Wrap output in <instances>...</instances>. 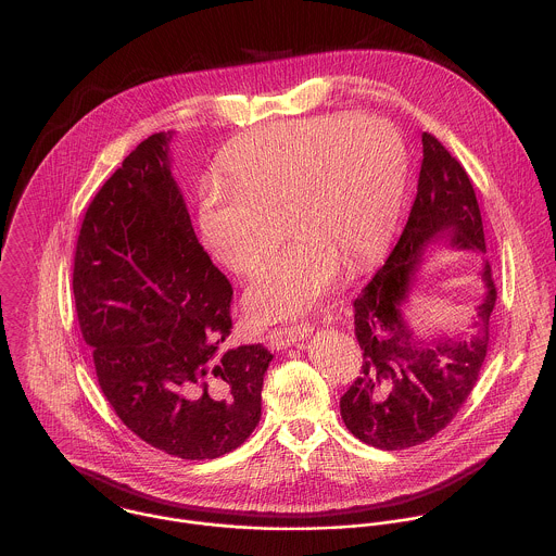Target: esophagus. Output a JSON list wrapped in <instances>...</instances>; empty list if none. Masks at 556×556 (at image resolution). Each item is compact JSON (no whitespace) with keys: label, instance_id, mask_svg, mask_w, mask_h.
Here are the masks:
<instances>
[{"label":"esophagus","instance_id":"obj_1","mask_svg":"<svg viewBox=\"0 0 556 556\" xmlns=\"http://www.w3.org/2000/svg\"><path fill=\"white\" fill-rule=\"evenodd\" d=\"M308 333H311V325L295 323V325H289V327H276V329L267 331L265 338H267L271 349H285V346H291L293 342H300Z\"/></svg>","mask_w":556,"mask_h":556}]
</instances>
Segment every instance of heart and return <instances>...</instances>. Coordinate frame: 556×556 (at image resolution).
<instances>
[{
	"label": "heart",
	"mask_w": 556,
	"mask_h": 556,
	"mask_svg": "<svg viewBox=\"0 0 556 556\" xmlns=\"http://www.w3.org/2000/svg\"><path fill=\"white\" fill-rule=\"evenodd\" d=\"M227 184L207 179L197 220L205 250L245 274L274 245L280 214L293 238L252 276L245 308L254 320L308 311L342 263H370L396 229L408 150L396 126L364 113H329L267 124L231 148Z\"/></svg>",
	"instance_id": "1"
}]
</instances>
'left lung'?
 <instances>
[{
	"instance_id": "obj_1",
	"label": "left lung",
	"mask_w": 556,
	"mask_h": 556,
	"mask_svg": "<svg viewBox=\"0 0 556 556\" xmlns=\"http://www.w3.org/2000/svg\"><path fill=\"white\" fill-rule=\"evenodd\" d=\"M421 143L417 194L404 231L386 265L353 302L364 359L359 377L340 397V415L351 434L388 452L430 441L463 408L485 359L496 304V285L485 261V295L477 304L469 338L421 342L400 313L426 241L452 231V245L485 252L476 190L465 166L434 135L424 132Z\"/></svg>"
}]
</instances>
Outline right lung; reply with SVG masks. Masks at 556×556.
<instances>
[{
	"label": "right lung",
	"mask_w": 556,
	"mask_h": 556,
	"mask_svg": "<svg viewBox=\"0 0 556 556\" xmlns=\"http://www.w3.org/2000/svg\"><path fill=\"white\" fill-rule=\"evenodd\" d=\"M166 135L126 156L80 223L73 291L100 390L141 441L214 460L261 419L263 344L220 351L233 287L194 236Z\"/></svg>",
	"instance_id": "obj_1"
}]
</instances>
